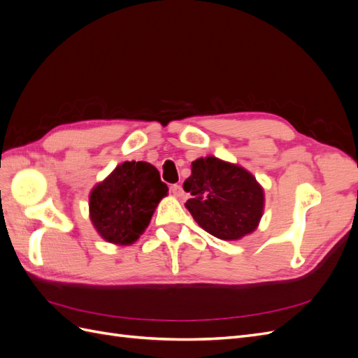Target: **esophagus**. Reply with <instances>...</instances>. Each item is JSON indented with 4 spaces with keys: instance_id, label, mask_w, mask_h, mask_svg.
<instances>
[{
    "instance_id": "obj_1",
    "label": "esophagus",
    "mask_w": 358,
    "mask_h": 358,
    "mask_svg": "<svg viewBox=\"0 0 358 358\" xmlns=\"http://www.w3.org/2000/svg\"><path fill=\"white\" fill-rule=\"evenodd\" d=\"M170 189L173 192V196H176V197H180L182 194H183V189H182V187L179 185V183H173V185L170 187Z\"/></svg>"
}]
</instances>
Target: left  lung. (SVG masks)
Segmentation results:
<instances>
[{"label": "left lung", "instance_id": "1", "mask_svg": "<svg viewBox=\"0 0 358 358\" xmlns=\"http://www.w3.org/2000/svg\"><path fill=\"white\" fill-rule=\"evenodd\" d=\"M191 170L183 189L192 199L185 206L201 229L222 241H237L257 229L264 194L251 173L215 157L196 159Z\"/></svg>", "mask_w": 358, "mask_h": 358}]
</instances>
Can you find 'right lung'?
I'll list each match as a JSON object with an SVG mask.
<instances>
[{
    "label": "right lung",
    "instance_id": "right-lung-1",
    "mask_svg": "<svg viewBox=\"0 0 358 358\" xmlns=\"http://www.w3.org/2000/svg\"><path fill=\"white\" fill-rule=\"evenodd\" d=\"M167 191L152 164L127 161L92 189L91 221L107 242L133 243L145 231L157 204Z\"/></svg>",
    "mask_w": 358,
    "mask_h": 358
}]
</instances>
